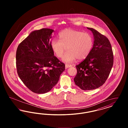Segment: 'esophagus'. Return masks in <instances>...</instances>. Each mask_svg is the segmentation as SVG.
Masks as SVG:
<instances>
[{"label":"esophagus","mask_w":128,"mask_h":128,"mask_svg":"<svg viewBox=\"0 0 128 128\" xmlns=\"http://www.w3.org/2000/svg\"><path fill=\"white\" fill-rule=\"evenodd\" d=\"M72 67V65H69V64H65V67H66V68H70V67Z\"/></svg>","instance_id":"esophagus-1"}]
</instances>
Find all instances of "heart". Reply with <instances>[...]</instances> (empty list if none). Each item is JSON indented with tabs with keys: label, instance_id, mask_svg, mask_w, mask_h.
<instances>
[{
	"label": "heart",
	"instance_id": "heart-1",
	"mask_svg": "<svg viewBox=\"0 0 128 128\" xmlns=\"http://www.w3.org/2000/svg\"><path fill=\"white\" fill-rule=\"evenodd\" d=\"M60 40L54 39L51 48L58 58H61L68 49V52L62 58V61L71 63L77 58L83 60L91 52L94 40L91 35L87 32L71 29L62 30L59 34Z\"/></svg>",
	"mask_w": 128,
	"mask_h": 128
}]
</instances>
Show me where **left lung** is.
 Returning a JSON list of instances; mask_svg holds the SVG:
<instances>
[{"mask_svg": "<svg viewBox=\"0 0 128 128\" xmlns=\"http://www.w3.org/2000/svg\"><path fill=\"white\" fill-rule=\"evenodd\" d=\"M87 28L93 34L94 45L88 56L76 66L74 81L81 89L92 90L101 86L108 79L113 65V54L108 38L93 28Z\"/></svg>", "mask_w": 128, "mask_h": 128, "instance_id": "left-lung-1", "label": "left lung"}]
</instances>
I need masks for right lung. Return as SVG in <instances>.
<instances>
[{"mask_svg": "<svg viewBox=\"0 0 128 128\" xmlns=\"http://www.w3.org/2000/svg\"><path fill=\"white\" fill-rule=\"evenodd\" d=\"M54 30L48 28L32 32L20 44L16 51V67L20 78L36 94L50 91L65 70L54 56L50 39Z\"/></svg>", "mask_w": 128, "mask_h": 128, "instance_id": "add662e5", "label": "right lung"}]
</instances>
